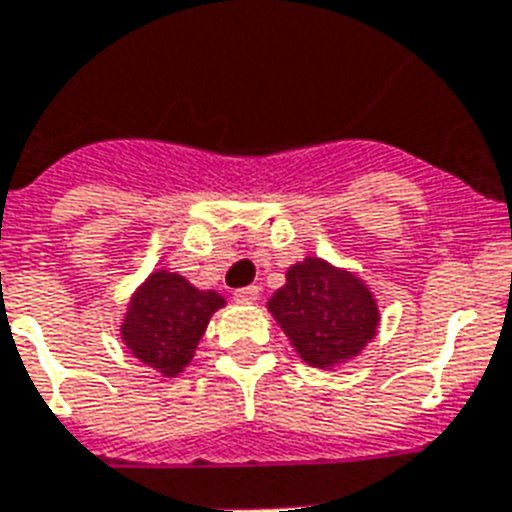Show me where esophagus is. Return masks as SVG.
Returning a JSON list of instances; mask_svg holds the SVG:
<instances>
[{
    "label": "esophagus",
    "instance_id": "34e87169",
    "mask_svg": "<svg viewBox=\"0 0 512 512\" xmlns=\"http://www.w3.org/2000/svg\"><path fill=\"white\" fill-rule=\"evenodd\" d=\"M234 299L239 305H252L260 299V286H244V289H236Z\"/></svg>",
    "mask_w": 512,
    "mask_h": 512
}]
</instances>
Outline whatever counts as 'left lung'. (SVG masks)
Here are the masks:
<instances>
[{
    "instance_id": "left-lung-1",
    "label": "left lung",
    "mask_w": 512,
    "mask_h": 512,
    "mask_svg": "<svg viewBox=\"0 0 512 512\" xmlns=\"http://www.w3.org/2000/svg\"><path fill=\"white\" fill-rule=\"evenodd\" d=\"M268 310L313 368L352 360L378 328V305L368 286L321 257H305L286 270V284L270 297Z\"/></svg>"
}]
</instances>
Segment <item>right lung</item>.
<instances>
[{"label": "right lung", "mask_w": 512, "mask_h": 512, "mask_svg": "<svg viewBox=\"0 0 512 512\" xmlns=\"http://www.w3.org/2000/svg\"><path fill=\"white\" fill-rule=\"evenodd\" d=\"M223 305L218 292H202L178 273L155 270L131 297L120 336L141 363L162 376H178L191 363L210 315Z\"/></svg>", "instance_id": "1"}]
</instances>
